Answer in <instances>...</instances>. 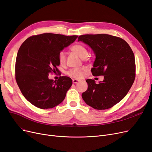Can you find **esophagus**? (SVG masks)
Wrapping results in <instances>:
<instances>
[{
  "label": "esophagus",
  "mask_w": 152,
  "mask_h": 152,
  "mask_svg": "<svg viewBox=\"0 0 152 152\" xmlns=\"http://www.w3.org/2000/svg\"><path fill=\"white\" fill-rule=\"evenodd\" d=\"M72 82H73V83H78V82H79V80H77V79H73V80H72Z\"/></svg>",
  "instance_id": "obj_1"
}]
</instances>
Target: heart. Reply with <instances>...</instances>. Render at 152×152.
I'll return each instance as SVG.
<instances>
[{"label":"heart","mask_w":152,"mask_h":152,"mask_svg":"<svg viewBox=\"0 0 152 152\" xmlns=\"http://www.w3.org/2000/svg\"><path fill=\"white\" fill-rule=\"evenodd\" d=\"M70 50L72 51L75 53L77 55L80 57L82 59H85L88 55V51L86 47L83 45L76 44L73 45ZM66 60V56L64 52L61 51L58 54V60L61 64H64ZM83 71L79 69H72L68 72V75H70L72 77H74L75 78H80L83 76Z\"/></svg>","instance_id":"1"}]
</instances>
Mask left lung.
Returning <instances> with one entry per match:
<instances>
[{"mask_svg":"<svg viewBox=\"0 0 152 152\" xmlns=\"http://www.w3.org/2000/svg\"><path fill=\"white\" fill-rule=\"evenodd\" d=\"M92 50L96 56L91 72L104 75L98 84L86 80L87 90L82 97L87 105L99 109L114 106L126 96L135 78V59L129 45L124 39L106 34H85L78 37Z\"/></svg>","mask_w":152,"mask_h":152,"instance_id":"8db88e82","label":"left lung"}]
</instances>
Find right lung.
<instances>
[{"instance_id":"right-lung-1","label":"right lung","mask_w":152,"mask_h":152,"mask_svg":"<svg viewBox=\"0 0 152 152\" xmlns=\"http://www.w3.org/2000/svg\"><path fill=\"white\" fill-rule=\"evenodd\" d=\"M77 37L43 33L31 36L20 46L15 61V80L24 97L33 105L50 109L64 100L72 79L63 76L56 81L48 75L58 71V54Z\"/></svg>"}]
</instances>
